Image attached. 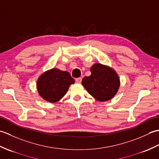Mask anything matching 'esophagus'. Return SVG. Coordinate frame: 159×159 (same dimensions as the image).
Instances as JSON below:
<instances>
[{"mask_svg": "<svg viewBox=\"0 0 159 159\" xmlns=\"http://www.w3.org/2000/svg\"><path fill=\"white\" fill-rule=\"evenodd\" d=\"M82 81V78H77V79H76V82L78 83H80Z\"/></svg>", "mask_w": 159, "mask_h": 159, "instance_id": "1", "label": "esophagus"}]
</instances>
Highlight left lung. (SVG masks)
<instances>
[{"label":"left lung","mask_w":159,"mask_h":159,"mask_svg":"<svg viewBox=\"0 0 159 159\" xmlns=\"http://www.w3.org/2000/svg\"><path fill=\"white\" fill-rule=\"evenodd\" d=\"M92 74L82 80V85L91 96L100 102L112 99L120 86L119 76L109 66L95 63L91 67Z\"/></svg>","instance_id":"left-lung-1"}]
</instances>
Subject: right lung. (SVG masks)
Returning <instances> with one entry per match:
<instances>
[{
	"label": "right lung",
	"instance_id": "add662e5",
	"mask_svg": "<svg viewBox=\"0 0 159 159\" xmlns=\"http://www.w3.org/2000/svg\"><path fill=\"white\" fill-rule=\"evenodd\" d=\"M74 80L69 72L52 68L46 71L37 81L39 95L49 102H57L65 96Z\"/></svg>",
	"mask_w": 159,
	"mask_h": 159
}]
</instances>
